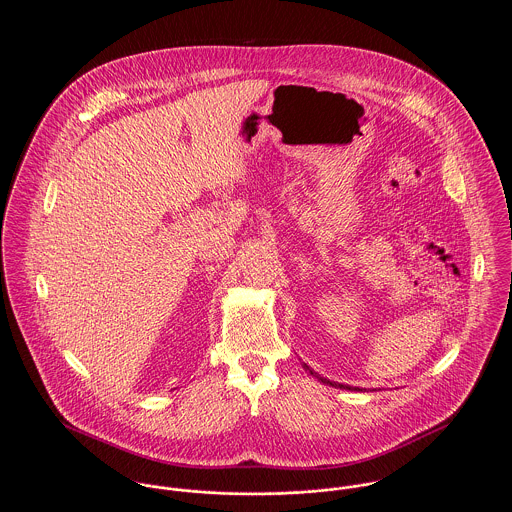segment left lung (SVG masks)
Masks as SVG:
<instances>
[{
	"instance_id": "obj_1",
	"label": "left lung",
	"mask_w": 512,
	"mask_h": 512,
	"mask_svg": "<svg viewBox=\"0 0 512 512\" xmlns=\"http://www.w3.org/2000/svg\"><path fill=\"white\" fill-rule=\"evenodd\" d=\"M311 374H313V372H311ZM319 380H321V382H325V384H333L331 380H327V378H321V376H319ZM339 386H341V384H339ZM341 388H343V386H341ZM347 388H349V386H347Z\"/></svg>"
}]
</instances>
